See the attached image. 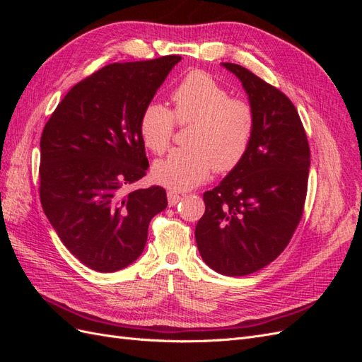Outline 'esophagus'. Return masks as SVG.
I'll return each mask as SVG.
<instances>
[{"instance_id": "1", "label": "esophagus", "mask_w": 362, "mask_h": 362, "mask_svg": "<svg viewBox=\"0 0 362 362\" xmlns=\"http://www.w3.org/2000/svg\"><path fill=\"white\" fill-rule=\"evenodd\" d=\"M168 201H169V206H175L180 201H181V194L177 192H168Z\"/></svg>"}]
</instances>
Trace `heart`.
I'll return each instance as SVG.
<instances>
[{"label": "heart", "instance_id": "1", "mask_svg": "<svg viewBox=\"0 0 362 362\" xmlns=\"http://www.w3.org/2000/svg\"><path fill=\"white\" fill-rule=\"evenodd\" d=\"M173 112L149 103L140 116V134L154 154L170 145L175 120L193 125L185 149H175L152 168L154 180L173 190H189L204 182L214 169L234 170L243 161L255 129L249 103L229 98L228 90L210 74L192 71L172 92Z\"/></svg>", "mask_w": 362, "mask_h": 362}]
</instances>
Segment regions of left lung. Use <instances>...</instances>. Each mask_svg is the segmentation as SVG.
Returning <instances> with one entry per match:
<instances>
[{"label":"left lung","mask_w":362,"mask_h":362,"mask_svg":"<svg viewBox=\"0 0 362 362\" xmlns=\"http://www.w3.org/2000/svg\"><path fill=\"white\" fill-rule=\"evenodd\" d=\"M222 66L242 81L255 129L243 161L204 193L194 238L205 264L221 275L245 276L278 258L300 222L310 145L286 95L240 64Z\"/></svg>","instance_id":"left-lung-1"}]
</instances>
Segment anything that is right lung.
Returning <instances> with one entry per match:
<instances>
[{
  "instance_id": "1",
  "label": "right lung",
  "mask_w": 362,
  "mask_h": 362,
  "mask_svg": "<svg viewBox=\"0 0 362 362\" xmlns=\"http://www.w3.org/2000/svg\"><path fill=\"white\" fill-rule=\"evenodd\" d=\"M180 56L107 64L63 98L40 137V202L84 266L117 272L141 255L160 185L128 192L149 168L140 116Z\"/></svg>"
}]
</instances>
